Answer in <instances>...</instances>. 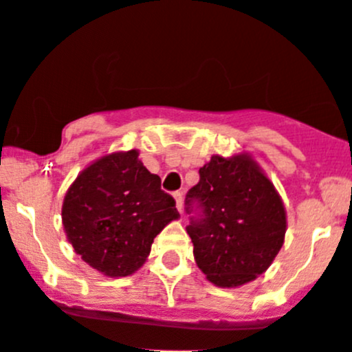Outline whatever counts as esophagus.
<instances>
[{"instance_id":"34e87169","label":"esophagus","mask_w":352,"mask_h":352,"mask_svg":"<svg viewBox=\"0 0 352 352\" xmlns=\"http://www.w3.org/2000/svg\"><path fill=\"white\" fill-rule=\"evenodd\" d=\"M173 198H175V204H177V208H179V212H182V207H184V195L180 191L173 192Z\"/></svg>"}]
</instances>
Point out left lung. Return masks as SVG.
I'll use <instances>...</instances> for the list:
<instances>
[{
    "mask_svg": "<svg viewBox=\"0 0 352 352\" xmlns=\"http://www.w3.org/2000/svg\"><path fill=\"white\" fill-rule=\"evenodd\" d=\"M186 212L196 265L215 286L254 280L284 243L280 196L249 156H212L186 195Z\"/></svg>",
    "mask_w": 352,
    "mask_h": 352,
    "instance_id": "8db88e82",
    "label": "left lung"
}]
</instances>
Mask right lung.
<instances>
[{"label": "right lung", "mask_w": 352, "mask_h": 352, "mask_svg": "<svg viewBox=\"0 0 352 352\" xmlns=\"http://www.w3.org/2000/svg\"><path fill=\"white\" fill-rule=\"evenodd\" d=\"M179 212L137 151L103 156L84 170L63 204L75 252L109 277H126L147 259L156 235Z\"/></svg>", "instance_id": "obj_1"}]
</instances>
